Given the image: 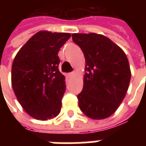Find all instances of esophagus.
Returning <instances> with one entry per match:
<instances>
[{
    "label": "esophagus",
    "mask_w": 146,
    "mask_h": 146,
    "mask_svg": "<svg viewBox=\"0 0 146 146\" xmlns=\"http://www.w3.org/2000/svg\"><path fill=\"white\" fill-rule=\"evenodd\" d=\"M74 75H75V72H71V73H70L68 74V76H70V77H72V76H73Z\"/></svg>",
    "instance_id": "obj_1"
}]
</instances>
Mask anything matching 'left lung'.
Returning <instances> with one entry per match:
<instances>
[{
  "label": "left lung",
  "mask_w": 146,
  "mask_h": 146,
  "mask_svg": "<svg viewBox=\"0 0 146 146\" xmlns=\"http://www.w3.org/2000/svg\"><path fill=\"white\" fill-rule=\"evenodd\" d=\"M72 37L86 61L84 87L77 95L80 109L92 119L107 118L127 92L131 76L127 58L118 45L101 34L73 33Z\"/></svg>",
  "instance_id": "obj_1"
}]
</instances>
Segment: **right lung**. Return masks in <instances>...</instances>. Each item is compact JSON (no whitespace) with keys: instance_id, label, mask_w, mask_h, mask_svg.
I'll list each match as a JSON object with an SVG mask.
<instances>
[{"instance_id":"add662e5","label":"right lung","mask_w":146,"mask_h":146,"mask_svg":"<svg viewBox=\"0 0 146 146\" xmlns=\"http://www.w3.org/2000/svg\"><path fill=\"white\" fill-rule=\"evenodd\" d=\"M70 36L68 33L40 31L15 57L12 88L22 107L35 119L48 120L60 113L66 79L58 70V54Z\"/></svg>"}]
</instances>
